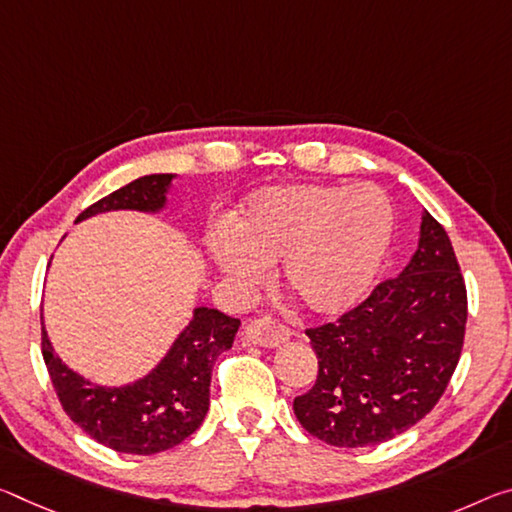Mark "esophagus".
<instances>
[{"label":"esophagus","mask_w":512,"mask_h":512,"mask_svg":"<svg viewBox=\"0 0 512 512\" xmlns=\"http://www.w3.org/2000/svg\"><path fill=\"white\" fill-rule=\"evenodd\" d=\"M289 337L291 332L271 319H255L246 326V339L255 346L273 348L289 342Z\"/></svg>","instance_id":"1"}]
</instances>
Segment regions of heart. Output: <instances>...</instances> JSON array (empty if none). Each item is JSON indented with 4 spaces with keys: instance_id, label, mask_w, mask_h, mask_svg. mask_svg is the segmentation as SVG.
Masks as SVG:
<instances>
[{
    "instance_id": "b5f03b06",
    "label": "heart",
    "mask_w": 512,
    "mask_h": 512,
    "mask_svg": "<svg viewBox=\"0 0 512 512\" xmlns=\"http://www.w3.org/2000/svg\"><path fill=\"white\" fill-rule=\"evenodd\" d=\"M394 232L392 202L376 186H269L209 239V257L250 289L282 262L287 294L316 316L342 314L367 294Z\"/></svg>"
}]
</instances>
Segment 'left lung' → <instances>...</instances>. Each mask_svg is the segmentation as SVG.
Returning <instances> with one entry per match:
<instances>
[{"label":"left lung","instance_id":"left-lung-1","mask_svg":"<svg viewBox=\"0 0 512 512\" xmlns=\"http://www.w3.org/2000/svg\"><path fill=\"white\" fill-rule=\"evenodd\" d=\"M467 289L449 234L421 214L405 269L335 323L305 330L319 360L310 392L294 399L307 433L332 446H373L424 419L458 367Z\"/></svg>","mask_w":512,"mask_h":512}]
</instances>
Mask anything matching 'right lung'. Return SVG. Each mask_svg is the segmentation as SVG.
<instances>
[{
  "mask_svg": "<svg viewBox=\"0 0 512 512\" xmlns=\"http://www.w3.org/2000/svg\"><path fill=\"white\" fill-rule=\"evenodd\" d=\"M175 175H145L129 182L123 189L97 200L86 212V218L120 212L159 214L166 207V193L173 186ZM43 326V358L50 371L56 396L75 424L118 453L152 456V453L173 449L184 442L205 419L209 410V385L218 355L232 348L239 330V319H232L212 307H196L193 316L168 353L148 376L134 383L109 387L97 385L72 371L47 337L45 316Z\"/></svg>",
  "mask_w": 512,
  "mask_h": 512,
  "instance_id": "obj_1",
  "label": "right lung"
}]
</instances>
